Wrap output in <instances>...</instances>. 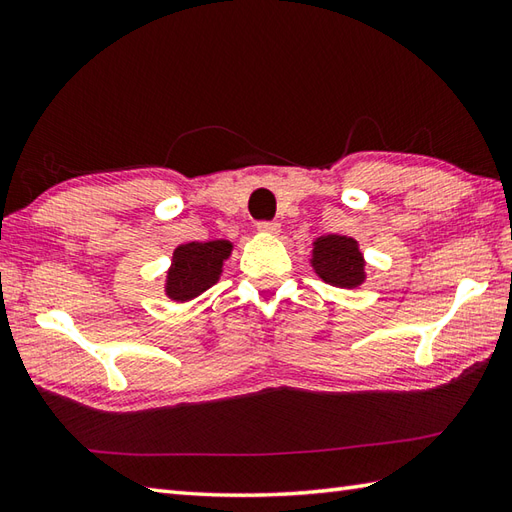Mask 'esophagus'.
I'll use <instances>...</instances> for the list:
<instances>
[{
  "label": "esophagus",
  "instance_id": "obj_1",
  "mask_svg": "<svg viewBox=\"0 0 512 512\" xmlns=\"http://www.w3.org/2000/svg\"><path fill=\"white\" fill-rule=\"evenodd\" d=\"M257 231L266 235H277L281 231L279 222H257Z\"/></svg>",
  "mask_w": 512,
  "mask_h": 512
}]
</instances>
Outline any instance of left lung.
Returning a JSON list of instances; mask_svg holds the SVG:
<instances>
[{
  "mask_svg": "<svg viewBox=\"0 0 512 512\" xmlns=\"http://www.w3.org/2000/svg\"><path fill=\"white\" fill-rule=\"evenodd\" d=\"M312 268L323 281L339 288H356L365 281V259L356 239L325 235L314 242Z\"/></svg>",
  "mask_w": 512,
  "mask_h": 512,
  "instance_id": "left-lung-1",
  "label": "left lung"
}]
</instances>
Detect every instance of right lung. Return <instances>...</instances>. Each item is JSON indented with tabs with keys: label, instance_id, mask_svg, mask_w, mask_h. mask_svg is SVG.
I'll return each mask as SVG.
<instances>
[{
	"label": "right lung",
	"instance_id": "1",
	"mask_svg": "<svg viewBox=\"0 0 512 512\" xmlns=\"http://www.w3.org/2000/svg\"><path fill=\"white\" fill-rule=\"evenodd\" d=\"M231 242H189L173 250V264L167 273V297L189 301L209 290L222 275V266L231 255Z\"/></svg>",
	"mask_w": 512,
	"mask_h": 512
}]
</instances>
